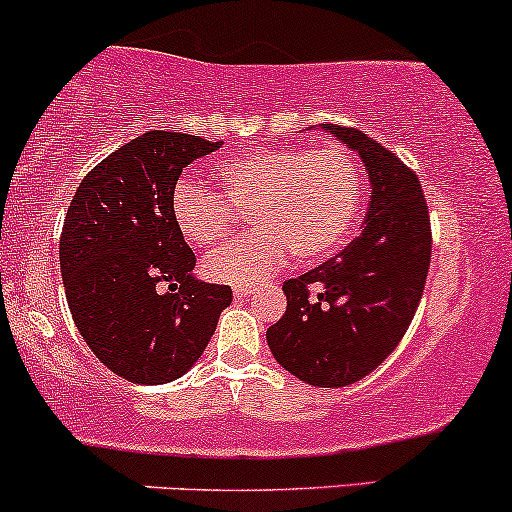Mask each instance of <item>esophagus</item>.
<instances>
[{
  "instance_id": "esophagus-1",
  "label": "esophagus",
  "mask_w": 512,
  "mask_h": 512,
  "mask_svg": "<svg viewBox=\"0 0 512 512\" xmlns=\"http://www.w3.org/2000/svg\"><path fill=\"white\" fill-rule=\"evenodd\" d=\"M234 295H236V298H249L251 290L249 288H234Z\"/></svg>"
}]
</instances>
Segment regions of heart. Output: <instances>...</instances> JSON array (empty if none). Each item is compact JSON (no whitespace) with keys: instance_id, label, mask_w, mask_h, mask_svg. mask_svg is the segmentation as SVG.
Masks as SVG:
<instances>
[{"instance_id":"obj_1","label":"heart","mask_w":512,"mask_h":512,"mask_svg":"<svg viewBox=\"0 0 512 512\" xmlns=\"http://www.w3.org/2000/svg\"><path fill=\"white\" fill-rule=\"evenodd\" d=\"M219 192L183 178L170 195L178 232L197 246L229 234L236 210H249L258 232L214 251L202 263L207 278L251 288L283 266L288 249L302 263L329 256L354 229L364 205L366 175L346 146L256 148L214 166ZM224 199L228 201L223 202Z\"/></svg>"}]
</instances>
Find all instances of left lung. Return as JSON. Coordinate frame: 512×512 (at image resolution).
<instances>
[{
  "instance_id": "1",
  "label": "left lung",
  "mask_w": 512,
  "mask_h": 512,
  "mask_svg": "<svg viewBox=\"0 0 512 512\" xmlns=\"http://www.w3.org/2000/svg\"><path fill=\"white\" fill-rule=\"evenodd\" d=\"M359 153L371 185L361 234L337 256L288 280L285 315L266 332L273 359L300 381L342 388L393 354L408 332L432 256L420 180L364 131L320 124Z\"/></svg>"
}]
</instances>
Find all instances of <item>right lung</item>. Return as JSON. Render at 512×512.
I'll use <instances>...</instances> for the list:
<instances>
[{
	"mask_svg": "<svg viewBox=\"0 0 512 512\" xmlns=\"http://www.w3.org/2000/svg\"><path fill=\"white\" fill-rule=\"evenodd\" d=\"M222 141L146 131L85 175L60 234L70 315L92 354L139 386L188 373L232 288L197 280L195 254L170 214L183 168Z\"/></svg>",
	"mask_w": 512,
	"mask_h": 512,
	"instance_id": "obj_1",
	"label": "right lung"
}]
</instances>
